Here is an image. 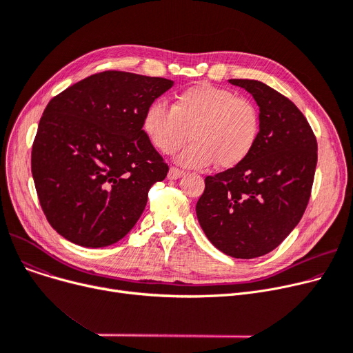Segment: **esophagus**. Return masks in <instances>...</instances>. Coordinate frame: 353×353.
Returning a JSON list of instances; mask_svg holds the SVG:
<instances>
[{"instance_id":"obj_1","label":"esophagus","mask_w":353,"mask_h":353,"mask_svg":"<svg viewBox=\"0 0 353 353\" xmlns=\"http://www.w3.org/2000/svg\"><path fill=\"white\" fill-rule=\"evenodd\" d=\"M183 176H184L183 170H179V169H176V167H170L169 174H167V179H169V180H177V179L183 177Z\"/></svg>"}]
</instances>
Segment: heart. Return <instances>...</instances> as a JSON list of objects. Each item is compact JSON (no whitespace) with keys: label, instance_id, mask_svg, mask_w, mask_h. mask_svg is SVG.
<instances>
[{"label":"heart","instance_id":"heart-1","mask_svg":"<svg viewBox=\"0 0 353 353\" xmlns=\"http://www.w3.org/2000/svg\"><path fill=\"white\" fill-rule=\"evenodd\" d=\"M147 139L164 154H172L188 141L177 163L205 169L216 161L219 169L243 163L259 137L261 120L254 104L232 91L200 83L176 96L172 108L161 101L147 105L143 114Z\"/></svg>","mask_w":353,"mask_h":353}]
</instances>
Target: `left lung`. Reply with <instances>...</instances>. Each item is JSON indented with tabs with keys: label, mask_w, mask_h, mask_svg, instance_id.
<instances>
[{
	"label": "left lung",
	"mask_w": 353,
	"mask_h": 353,
	"mask_svg": "<svg viewBox=\"0 0 353 353\" xmlns=\"http://www.w3.org/2000/svg\"><path fill=\"white\" fill-rule=\"evenodd\" d=\"M253 96L261 130L249 157L205 179L196 205L199 223L220 252L236 259L263 256L301 221L318 163L312 128L289 99L257 80H229Z\"/></svg>",
	"instance_id": "1"
}]
</instances>
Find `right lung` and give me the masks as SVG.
Listing matches in <instances>:
<instances>
[{
    "instance_id": "add662e5",
    "label": "right lung",
    "mask_w": 353,
    "mask_h": 353,
    "mask_svg": "<svg viewBox=\"0 0 353 353\" xmlns=\"http://www.w3.org/2000/svg\"><path fill=\"white\" fill-rule=\"evenodd\" d=\"M174 81L124 71L90 76L46 107L31 153L40 205L52 229L105 248L134 228L169 167L143 130L147 105Z\"/></svg>"
}]
</instances>
